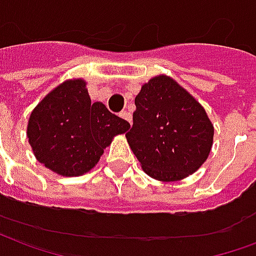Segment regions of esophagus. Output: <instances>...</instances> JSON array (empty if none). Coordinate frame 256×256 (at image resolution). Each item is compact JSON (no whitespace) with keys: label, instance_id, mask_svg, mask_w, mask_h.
<instances>
[{"label":"esophagus","instance_id":"34e87169","mask_svg":"<svg viewBox=\"0 0 256 256\" xmlns=\"http://www.w3.org/2000/svg\"><path fill=\"white\" fill-rule=\"evenodd\" d=\"M120 116L123 118V119H126L128 123H132V114L128 111H122L120 112Z\"/></svg>","mask_w":256,"mask_h":256}]
</instances>
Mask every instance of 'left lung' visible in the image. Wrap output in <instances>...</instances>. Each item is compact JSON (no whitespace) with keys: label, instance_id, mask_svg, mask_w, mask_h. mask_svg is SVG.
Returning <instances> with one entry per match:
<instances>
[{"label":"left lung","instance_id":"1","mask_svg":"<svg viewBox=\"0 0 256 256\" xmlns=\"http://www.w3.org/2000/svg\"><path fill=\"white\" fill-rule=\"evenodd\" d=\"M134 102L126 138L142 170L167 182L196 172L208 158L214 137L203 106L164 75L145 84Z\"/></svg>","mask_w":256,"mask_h":256}]
</instances>
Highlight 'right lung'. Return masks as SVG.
Instances as JSON below:
<instances>
[{
    "label": "right lung",
    "mask_w": 256,
    "mask_h": 256,
    "mask_svg": "<svg viewBox=\"0 0 256 256\" xmlns=\"http://www.w3.org/2000/svg\"><path fill=\"white\" fill-rule=\"evenodd\" d=\"M130 123L92 102L82 79L67 80L31 112L27 137L40 163L66 177L88 172Z\"/></svg>",
    "instance_id": "right-lung-1"
}]
</instances>
